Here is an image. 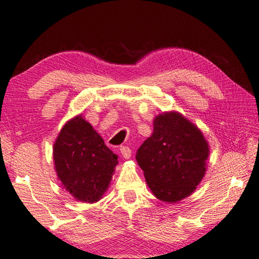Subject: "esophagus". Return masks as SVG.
<instances>
[{
    "mask_svg": "<svg viewBox=\"0 0 259 259\" xmlns=\"http://www.w3.org/2000/svg\"><path fill=\"white\" fill-rule=\"evenodd\" d=\"M120 154H121V156L124 157V158H126V160H128V158H131V156H132V150H131L128 147H126V146H121L120 147Z\"/></svg>",
    "mask_w": 259,
    "mask_h": 259,
    "instance_id": "1",
    "label": "esophagus"
}]
</instances>
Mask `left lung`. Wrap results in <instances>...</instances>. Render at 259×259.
I'll use <instances>...</instances> for the list:
<instances>
[{"label":"left lung","instance_id":"8db88e82","mask_svg":"<svg viewBox=\"0 0 259 259\" xmlns=\"http://www.w3.org/2000/svg\"><path fill=\"white\" fill-rule=\"evenodd\" d=\"M153 126L135 157L154 196L168 204L178 202L204 178L209 145L201 131L177 111L160 113Z\"/></svg>","mask_w":259,"mask_h":259}]
</instances>
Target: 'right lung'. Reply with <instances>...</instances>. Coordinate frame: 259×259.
Here are the masks:
<instances>
[{"label":"right lung","mask_w":259,"mask_h":259,"mask_svg":"<svg viewBox=\"0 0 259 259\" xmlns=\"http://www.w3.org/2000/svg\"><path fill=\"white\" fill-rule=\"evenodd\" d=\"M54 169L67 192L76 200H101L112 180L118 156L82 114L69 119L53 146Z\"/></svg>","instance_id":"1"}]
</instances>
